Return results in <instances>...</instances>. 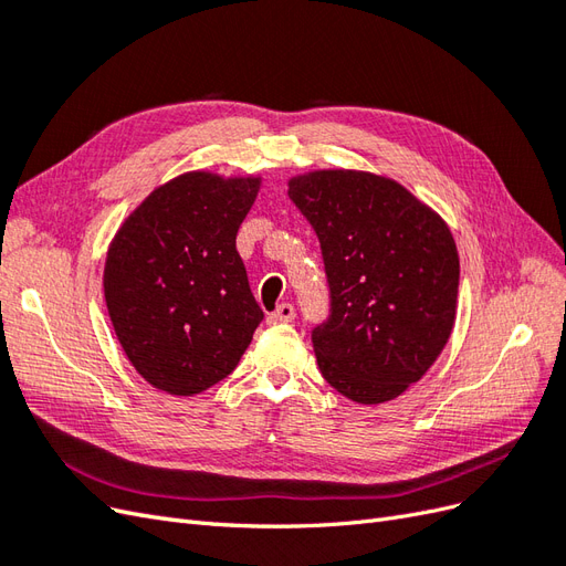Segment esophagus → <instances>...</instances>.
I'll list each match as a JSON object with an SVG mask.
<instances>
[{
    "instance_id": "obj_1",
    "label": "esophagus",
    "mask_w": 566,
    "mask_h": 566,
    "mask_svg": "<svg viewBox=\"0 0 566 566\" xmlns=\"http://www.w3.org/2000/svg\"><path fill=\"white\" fill-rule=\"evenodd\" d=\"M295 321V306L293 304H279L276 312H271L266 316L269 325H279V323H293Z\"/></svg>"
}]
</instances>
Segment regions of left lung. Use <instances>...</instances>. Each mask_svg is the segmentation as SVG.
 <instances>
[{
  "mask_svg": "<svg viewBox=\"0 0 566 566\" xmlns=\"http://www.w3.org/2000/svg\"><path fill=\"white\" fill-rule=\"evenodd\" d=\"M287 196L318 235L331 314L312 331L321 375L356 403L397 399L437 361L455 323L460 262L434 210L354 169L293 177Z\"/></svg>",
  "mask_w": 566,
  "mask_h": 566,
  "instance_id": "obj_1",
  "label": "left lung"
}]
</instances>
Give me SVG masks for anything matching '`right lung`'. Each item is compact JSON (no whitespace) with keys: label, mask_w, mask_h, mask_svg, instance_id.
Here are the masks:
<instances>
[{"label":"right lung","mask_w":566,"mask_h":566,"mask_svg":"<svg viewBox=\"0 0 566 566\" xmlns=\"http://www.w3.org/2000/svg\"><path fill=\"white\" fill-rule=\"evenodd\" d=\"M260 177L186 172L115 233L104 293L115 335L146 382L193 397L224 380L264 318L235 250Z\"/></svg>","instance_id":"right-lung-1"}]
</instances>
